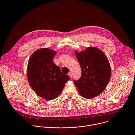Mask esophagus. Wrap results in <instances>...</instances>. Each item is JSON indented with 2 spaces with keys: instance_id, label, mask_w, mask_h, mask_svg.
<instances>
[{
  "instance_id": "34e87169",
  "label": "esophagus",
  "mask_w": 135,
  "mask_h": 135,
  "mask_svg": "<svg viewBox=\"0 0 135 135\" xmlns=\"http://www.w3.org/2000/svg\"><path fill=\"white\" fill-rule=\"evenodd\" d=\"M68 75H69L70 78H72V72H69V73H68Z\"/></svg>"
}]
</instances>
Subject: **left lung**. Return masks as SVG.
Instances as JSON below:
<instances>
[{
	"label": "left lung",
	"mask_w": 135,
	"mask_h": 135,
	"mask_svg": "<svg viewBox=\"0 0 135 135\" xmlns=\"http://www.w3.org/2000/svg\"><path fill=\"white\" fill-rule=\"evenodd\" d=\"M82 75L74 80L80 94L88 99L93 98L106 88L111 75L109 62L105 54L95 47H89L82 52L75 51Z\"/></svg>",
	"instance_id": "left-lung-1"
}]
</instances>
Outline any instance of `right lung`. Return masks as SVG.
<instances>
[{"label": "right lung", "instance_id": "1", "mask_svg": "<svg viewBox=\"0 0 135 135\" xmlns=\"http://www.w3.org/2000/svg\"><path fill=\"white\" fill-rule=\"evenodd\" d=\"M56 53L46 47L40 49L32 53L28 61L29 83L37 95L46 100L53 99L60 95L70 79L54 63L53 58Z\"/></svg>", "mask_w": 135, "mask_h": 135}]
</instances>
